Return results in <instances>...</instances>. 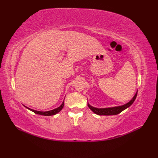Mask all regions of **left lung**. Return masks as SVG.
Masks as SVG:
<instances>
[{
	"instance_id": "obj_1",
	"label": "left lung",
	"mask_w": 158,
	"mask_h": 158,
	"mask_svg": "<svg viewBox=\"0 0 158 158\" xmlns=\"http://www.w3.org/2000/svg\"><path fill=\"white\" fill-rule=\"evenodd\" d=\"M137 96V93L135 94V96L133 97V98L130 100L129 102H127V104L122 106H115V107H111V108H105V109H98V108H95V107H93L92 106H90L89 104L88 103V105L89 106V108L91 109L92 111L97 114L98 115H117V114L120 113L122 111H123V110H125L127 109V107H129L130 105H132V103L135 102V100Z\"/></svg>"
}]
</instances>
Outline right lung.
I'll return each mask as SVG.
<instances>
[{"label":"right lung","mask_w":158,"mask_h":158,"mask_svg":"<svg viewBox=\"0 0 158 158\" xmlns=\"http://www.w3.org/2000/svg\"><path fill=\"white\" fill-rule=\"evenodd\" d=\"M64 100L62 104L61 105H60L58 108H56L53 110H49V111H38V110H33L31 109H29L28 107H26V108H28L29 110H32V111L34 112L36 114H39V115H45V116H50V115H56V113H59L60 110L62 109V108L64 107Z\"/></svg>","instance_id":"1"}]
</instances>
